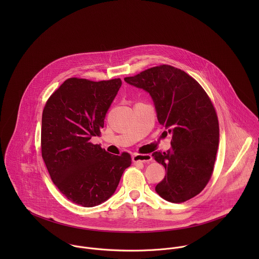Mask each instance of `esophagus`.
I'll use <instances>...</instances> for the list:
<instances>
[{
  "instance_id": "esophagus-1",
  "label": "esophagus",
  "mask_w": 259,
  "mask_h": 259,
  "mask_svg": "<svg viewBox=\"0 0 259 259\" xmlns=\"http://www.w3.org/2000/svg\"><path fill=\"white\" fill-rule=\"evenodd\" d=\"M152 159L150 154H143V153H135L133 155V160L135 162H149Z\"/></svg>"
}]
</instances>
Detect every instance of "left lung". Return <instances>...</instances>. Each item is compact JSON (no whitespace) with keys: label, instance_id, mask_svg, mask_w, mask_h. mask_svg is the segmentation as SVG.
Segmentation results:
<instances>
[{"label":"left lung","instance_id":"obj_1","mask_svg":"<svg viewBox=\"0 0 259 259\" xmlns=\"http://www.w3.org/2000/svg\"><path fill=\"white\" fill-rule=\"evenodd\" d=\"M124 80L148 92L158 122L172 136L170 150L152 153L166 171L155 191L175 203L194 197L212 176L220 143L219 118L209 97L193 77L169 65Z\"/></svg>","mask_w":259,"mask_h":259}]
</instances>
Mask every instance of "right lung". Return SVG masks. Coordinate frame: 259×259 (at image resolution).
<instances>
[{
    "mask_svg": "<svg viewBox=\"0 0 259 259\" xmlns=\"http://www.w3.org/2000/svg\"><path fill=\"white\" fill-rule=\"evenodd\" d=\"M120 78L93 81L70 77L46 103L41 116V156L59 190L75 204L92 207L110 198L131 154H111L91 143L101 136Z\"/></svg>",
    "mask_w": 259,
    "mask_h": 259,
    "instance_id": "add662e5",
    "label": "right lung"
}]
</instances>
